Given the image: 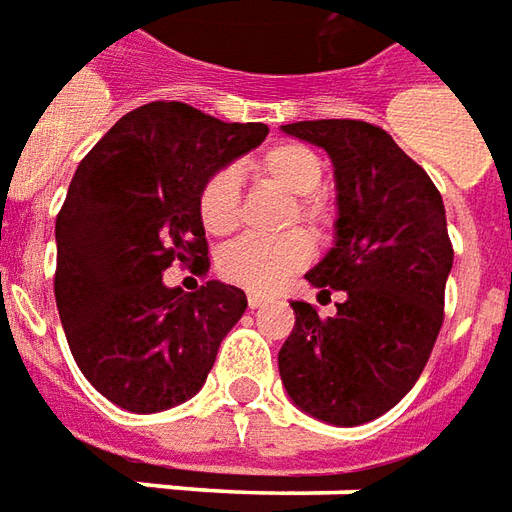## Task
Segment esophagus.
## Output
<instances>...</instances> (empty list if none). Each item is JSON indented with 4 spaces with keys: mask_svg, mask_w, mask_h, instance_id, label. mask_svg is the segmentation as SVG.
<instances>
[{
    "mask_svg": "<svg viewBox=\"0 0 512 512\" xmlns=\"http://www.w3.org/2000/svg\"><path fill=\"white\" fill-rule=\"evenodd\" d=\"M246 302H249V308H260V305H266V297H263V294H249V297H246Z\"/></svg>",
    "mask_w": 512,
    "mask_h": 512,
    "instance_id": "esophagus-1",
    "label": "esophagus"
}]
</instances>
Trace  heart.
<instances>
[{
    "label": "heart",
    "instance_id": "b5f03b06",
    "mask_svg": "<svg viewBox=\"0 0 512 512\" xmlns=\"http://www.w3.org/2000/svg\"><path fill=\"white\" fill-rule=\"evenodd\" d=\"M255 176L291 196L285 227H305L316 238H328L333 210L319 187L325 182V165L314 148L302 142H277L255 159ZM201 227L215 238L232 235L241 227V187L235 170H212L196 196ZM314 257V243L305 232H288L283 238H241L218 255V274L232 285L249 291H274L291 274L302 271Z\"/></svg>",
    "mask_w": 512,
    "mask_h": 512
}]
</instances>
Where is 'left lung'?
<instances>
[{"label":"left lung","instance_id":"8db88e82","mask_svg":"<svg viewBox=\"0 0 512 512\" xmlns=\"http://www.w3.org/2000/svg\"><path fill=\"white\" fill-rule=\"evenodd\" d=\"M285 134L333 159L336 246L305 274L336 314L291 302L294 330L280 347V378L302 412L358 426L389 412L423 373L443 328L454 263L443 196L429 173L364 120H302Z\"/></svg>","mask_w":512,"mask_h":512}]
</instances>
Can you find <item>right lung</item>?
Instances as JSON below:
<instances>
[{
  "label": "right lung",
  "instance_id": "right-lung-1",
  "mask_svg": "<svg viewBox=\"0 0 512 512\" xmlns=\"http://www.w3.org/2000/svg\"><path fill=\"white\" fill-rule=\"evenodd\" d=\"M266 134L156 100L120 117L75 170L55 218V302L75 364L120 409L151 415L193 398L246 311L235 285L184 294L162 271H210L198 187Z\"/></svg>",
  "mask_w": 512,
  "mask_h": 512
}]
</instances>
